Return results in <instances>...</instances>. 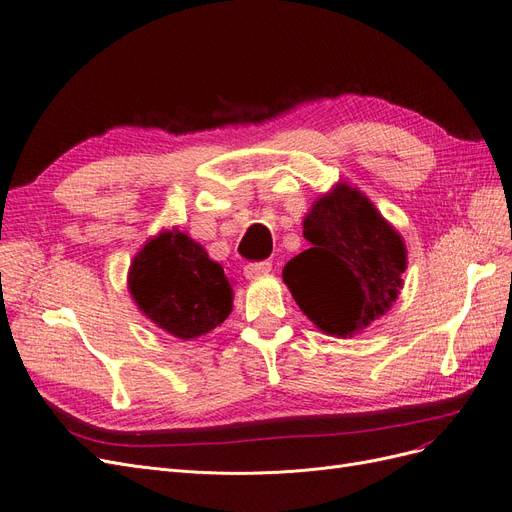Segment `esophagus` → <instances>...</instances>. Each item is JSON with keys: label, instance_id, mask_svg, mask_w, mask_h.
<instances>
[{"label": "esophagus", "instance_id": "obj_1", "mask_svg": "<svg viewBox=\"0 0 512 512\" xmlns=\"http://www.w3.org/2000/svg\"><path fill=\"white\" fill-rule=\"evenodd\" d=\"M272 272V263L270 261H257V263H249V266L244 268V276L246 278H259V276H266Z\"/></svg>", "mask_w": 512, "mask_h": 512}]
</instances>
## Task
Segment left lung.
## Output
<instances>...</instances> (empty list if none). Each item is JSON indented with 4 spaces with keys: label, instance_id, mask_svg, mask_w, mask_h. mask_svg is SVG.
Segmentation results:
<instances>
[{
    "label": "left lung",
    "instance_id": "1",
    "mask_svg": "<svg viewBox=\"0 0 512 512\" xmlns=\"http://www.w3.org/2000/svg\"><path fill=\"white\" fill-rule=\"evenodd\" d=\"M302 225L310 249L287 263L283 280L304 315L336 338L387 315L404 285L406 244L368 195L340 180Z\"/></svg>",
    "mask_w": 512,
    "mask_h": 512
}]
</instances>
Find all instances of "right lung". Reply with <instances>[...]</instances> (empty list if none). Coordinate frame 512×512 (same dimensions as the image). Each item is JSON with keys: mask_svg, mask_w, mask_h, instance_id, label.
<instances>
[{"mask_svg": "<svg viewBox=\"0 0 512 512\" xmlns=\"http://www.w3.org/2000/svg\"><path fill=\"white\" fill-rule=\"evenodd\" d=\"M127 289L142 315L178 340L212 332L234 308L221 263L176 225L144 242L131 259Z\"/></svg>", "mask_w": 512, "mask_h": 512, "instance_id": "add662e5", "label": "right lung"}]
</instances>
